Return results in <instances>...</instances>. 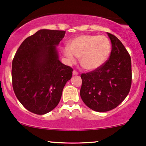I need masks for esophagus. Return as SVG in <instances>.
I'll return each instance as SVG.
<instances>
[{"mask_svg": "<svg viewBox=\"0 0 146 146\" xmlns=\"http://www.w3.org/2000/svg\"><path fill=\"white\" fill-rule=\"evenodd\" d=\"M72 73H73V75H78V72L76 71V70H74Z\"/></svg>", "mask_w": 146, "mask_h": 146, "instance_id": "esophagus-1", "label": "esophagus"}]
</instances>
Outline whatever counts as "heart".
I'll use <instances>...</instances> for the list:
<instances>
[{"instance_id":"heart-1","label":"heart","mask_w":146,"mask_h":146,"mask_svg":"<svg viewBox=\"0 0 146 146\" xmlns=\"http://www.w3.org/2000/svg\"><path fill=\"white\" fill-rule=\"evenodd\" d=\"M111 44L104 36L81 35L74 38L63 49V53L69 63H74L80 58L82 66L93 70L101 66L108 58Z\"/></svg>"}]
</instances>
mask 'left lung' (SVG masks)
<instances>
[{
    "instance_id": "8db88e82",
    "label": "left lung",
    "mask_w": 146,
    "mask_h": 146,
    "mask_svg": "<svg viewBox=\"0 0 146 146\" xmlns=\"http://www.w3.org/2000/svg\"><path fill=\"white\" fill-rule=\"evenodd\" d=\"M112 42L109 58L99 68L81 74L80 95L88 108L99 112L117 108L132 85V64L128 52L117 37L108 33Z\"/></svg>"
}]
</instances>
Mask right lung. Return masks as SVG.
Masks as SVG:
<instances>
[{
    "instance_id": "1",
    "label": "right lung",
    "mask_w": 146,
    "mask_h": 146,
    "mask_svg": "<svg viewBox=\"0 0 146 146\" xmlns=\"http://www.w3.org/2000/svg\"><path fill=\"white\" fill-rule=\"evenodd\" d=\"M61 30L40 29L21 43L12 60L11 79L16 96L29 112L45 114L59 103L73 69L58 60L56 46Z\"/></svg>"
}]
</instances>
